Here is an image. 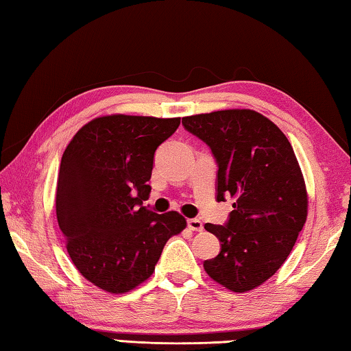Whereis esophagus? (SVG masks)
<instances>
[{
  "mask_svg": "<svg viewBox=\"0 0 351 351\" xmlns=\"http://www.w3.org/2000/svg\"><path fill=\"white\" fill-rule=\"evenodd\" d=\"M188 228H190L191 231H202V221L199 218H188Z\"/></svg>",
  "mask_w": 351,
  "mask_h": 351,
  "instance_id": "obj_1",
  "label": "esophagus"
}]
</instances>
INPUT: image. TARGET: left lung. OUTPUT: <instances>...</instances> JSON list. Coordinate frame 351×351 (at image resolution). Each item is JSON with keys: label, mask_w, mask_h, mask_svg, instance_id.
<instances>
[{"label": "left lung", "mask_w": 351, "mask_h": 351, "mask_svg": "<svg viewBox=\"0 0 351 351\" xmlns=\"http://www.w3.org/2000/svg\"><path fill=\"white\" fill-rule=\"evenodd\" d=\"M182 123L217 158V201H236L226 226L204 225L221 242L204 271L230 291H250L280 269L306 225L301 166L282 130L256 110H215L184 117Z\"/></svg>", "instance_id": "8db88e82"}]
</instances>
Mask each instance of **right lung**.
Masks as SVG:
<instances>
[{
    "mask_svg": "<svg viewBox=\"0 0 351 351\" xmlns=\"http://www.w3.org/2000/svg\"><path fill=\"white\" fill-rule=\"evenodd\" d=\"M180 119L110 114L85 123L60 163L58 226L71 261L95 287L121 294L155 271L165 243L186 228L179 212L142 206L156 147L179 128Z\"/></svg>",
    "mask_w": 351,
    "mask_h": 351,
    "instance_id": "right-lung-1",
    "label": "right lung"
}]
</instances>
